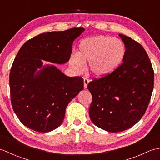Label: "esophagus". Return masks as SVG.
<instances>
[{
    "label": "esophagus",
    "instance_id": "1",
    "mask_svg": "<svg viewBox=\"0 0 160 160\" xmlns=\"http://www.w3.org/2000/svg\"><path fill=\"white\" fill-rule=\"evenodd\" d=\"M89 79H87V78H84V89H87V85H88V84H89Z\"/></svg>",
    "mask_w": 160,
    "mask_h": 160
}]
</instances>
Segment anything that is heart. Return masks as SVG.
Returning a JSON list of instances; mask_svg holds the SVG:
<instances>
[{"mask_svg": "<svg viewBox=\"0 0 160 160\" xmlns=\"http://www.w3.org/2000/svg\"><path fill=\"white\" fill-rule=\"evenodd\" d=\"M126 53L121 40L107 36L89 37L81 40L78 53L71 56L69 64L78 71L89 62L90 73L96 78L107 76L120 65Z\"/></svg>", "mask_w": 160, "mask_h": 160, "instance_id": "heart-1", "label": "heart"}]
</instances>
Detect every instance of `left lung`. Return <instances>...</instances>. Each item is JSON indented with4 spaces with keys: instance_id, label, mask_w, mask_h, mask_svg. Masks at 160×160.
Returning <instances> with one entry per match:
<instances>
[{
    "instance_id": "left-lung-1",
    "label": "left lung",
    "mask_w": 160,
    "mask_h": 160,
    "mask_svg": "<svg viewBox=\"0 0 160 160\" xmlns=\"http://www.w3.org/2000/svg\"><path fill=\"white\" fill-rule=\"evenodd\" d=\"M123 63L107 76L88 84L92 95L89 116L103 130L121 132L132 127L145 113L154 84V71L140 44L122 34Z\"/></svg>"
}]
</instances>
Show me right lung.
<instances>
[{
    "label": "right lung",
    "instance_id": "right-lung-1",
    "mask_svg": "<svg viewBox=\"0 0 160 160\" xmlns=\"http://www.w3.org/2000/svg\"><path fill=\"white\" fill-rule=\"evenodd\" d=\"M71 28L43 33L27 41L13 60L9 74L13 111L23 125L47 132L64 120L68 104L84 89L82 77H69L53 65L69 60L73 42L84 31Z\"/></svg>",
    "mask_w": 160,
    "mask_h": 160
}]
</instances>
